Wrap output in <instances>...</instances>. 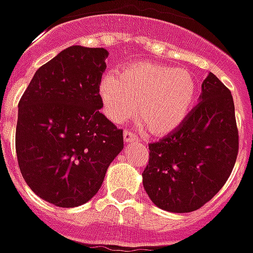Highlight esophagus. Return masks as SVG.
Returning <instances> with one entry per match:
<instances>
[{
  "mask_svg": "<svg viewBox=\"0 0 253 253\" xmlns=\"http://www.w3.org/2000/svg\"><path fill=\"white\" fill-rule=\"evenodd\" d=\"M124 140H125V143H129V142H136L137 136L135 133H132L129 130H125L124 132Z\"/></svg>",
  "mask_w": 253,
  "mask_h": 253,
  "instance_id": "34e87169",
  "label": "esophagus"
}]
</instances>
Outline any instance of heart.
I'll return each instance as SVG.
<instances>
[{
	"mask_svg": "<svg viewBox=\"0 0 253 253\" xmlns=\"http://www.w3.org/2000/svg\"><path fill=\"white\" fill-rule=\"evenodd\" d=\"M197 84L187 69L157 62H135L104 74L97 95L103 114L120 124L135 113L154 136H165L187 118L196 100Z\"/></svg>",
	"mask_w": 253,
	"mask_h": 253,
	"instance_id": "heart-1",
	"label": "heart"
}]
</instances>
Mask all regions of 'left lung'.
Segmentation results:
<instances>
[{
    "label": "left lung",
    "mask_w": 253,
    "mask_h": 253,
    "mask_svg": "<svg viewBox=\"0 0 253 253\" xmlns=\"http://www.w3.org/2000/svg\"><path fill=\"white\" fill-rule=\"evenodd\" d=\"M149 149L142 176L150 200L173 213L201 208L222 189L236 164L238 130L231 92L210 73L200 103L175 132Z\"/></svg>",
    "instance_id": "obj_1"
}]
</instances>
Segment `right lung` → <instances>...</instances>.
I'll list each match as a JSON object with an SVG mask.
<instances>
[{
	"label": "right lung",
	"instance_id": "obj_1",
	"mask_svg": "<svg viewBox=\"0 0 253 253\" xmlns=\"http://www.w3.org/2000/svg\"><path fill=\"white\" fill-rule=\"evenodd\" d=\"M107 56L104 48H66L36 71L19 102V168L37 196L56 207L89 201L124 149L123 130L100 113Z\"/></svg>",
	"mask_w": 253,
	"mask_h": 253
}]
</instances>
